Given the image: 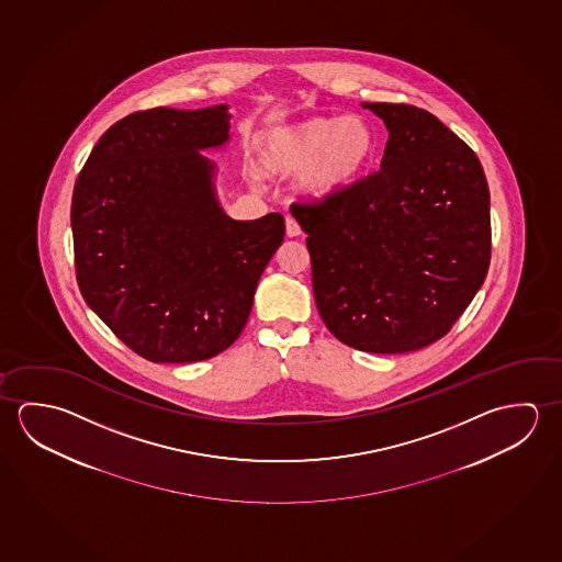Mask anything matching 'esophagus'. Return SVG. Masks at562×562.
Listing matches in <instances>:
<instances>
[{"mask_svg": "<svg viewBox=\"0 0 562 562\" xmlns=\"http://www.w3.org/2000/svg\"><path fill=\"white\" fill-rule=\"evenodd\" d=\"M285 235H288V237H297V235H302V227H300V223L295 222L292 215H288V217H285Z\"/></svg>", "mask_w": 562, "mask_h": 562, "instance_id": "obj_1", "label": "esophagus"}]
</instances>
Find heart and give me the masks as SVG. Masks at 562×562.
Listing matches in <instances>:
<instances>
[{
  "mask_svg": "<svg viewBox=\"0 0 562 562\" xmlns=\"http://www.w3.org/2000/svg\"><path fill=\"white\" fill-rule=\"evenodd\" d=\"M268 175H300L305 193L322 198L357 182L378 150L380 135L364 115H312L262 131L255 140ZM257 178V172H252Z\"/></svg>",
  "mask_w": 562,
  "mask_h": 562,
  "instance_id": "b5f03b06",
  "label": "heart"
}]
</instances>
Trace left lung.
I'll return each instance as SVG.
<instances>
[{"label": "left lung", "instance_id": "1", "mask_svg": "<svg viewBox=\"0 0 562 562\" xmlns=\"http://www.w3.org/2000/svg\"><path fill=\"white\" fill-rule=\"evenodd\" d=\"M390 131L380 170L292 203L307 233L315 304L352 349L412 352L451 331L490 267L486 176L429 111L362 103Z\"/></svg>", "mask_w": 562, "mask_h": 562}]
</instances>
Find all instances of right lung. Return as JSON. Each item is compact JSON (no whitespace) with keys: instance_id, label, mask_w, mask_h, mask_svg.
Segmentation results:
<instances>
[{"instance_id":"right-lung-1","label":"right lung","mask_w":562,"mask_h":562,"mask_svg":"<svg viewBox=\"0 0 562 562\" xmlns=\"http://www.w3.org/2000/svg\"><path fill=\"white\" fill-rule=\"evenodd\" d=\"M227 105L137 111L111 125L72 193L76 280L86 304L138 357L198 362L231 347L284 217L235 222L200 150L229 140Z\"/></svg>"}]
</instances>
